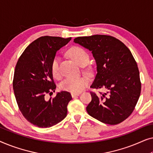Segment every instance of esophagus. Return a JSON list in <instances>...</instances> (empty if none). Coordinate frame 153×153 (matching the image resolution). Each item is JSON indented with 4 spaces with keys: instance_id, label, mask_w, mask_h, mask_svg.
I'll return each instance as SVG.
<instances>
[{
    "instance_id": "1",
    "label": "esophagus",
    "mask_w": 153,
    "mask_h": 153,
    "mask_svg": "<svg viewBox=\"0 0 153 153\" xmlns=\"http://www.w3.org/2000/svg\"><path fill=\"white\" fill-rule=\"evenodd\" d=\"M79 94L80 93H72L71 94V95H72V97H76V96H79Z\"/></svg>"
}]
</instances>
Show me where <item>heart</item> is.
<instances>
[{"label":"heart","instance_id":"b5f03b06","mask_svg":"<svg viewBox=\"0 0 153 153\" xmlns=\"http://www.w3.org/2000/svg\"><path fill=\"white\" fill-rule=\"evenodd\" d=\"M69 55L76 60L81 66H85L90 61V56L86 50L80 47H74L69 50ZM51 71L53 76L56 79L61 77L60 70V58L56 56L53 58L51 65ZM88 79L86 77H68L60 84L62 91L72 93H79L83 91L88 85Z\"/></svg>","mask_w":153,"mask_h":153}]
</instances>
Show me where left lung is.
I'll use <instances>...</instances> for the list:
<instances>
[{"instance_id":"obj_1","label":"left lung","mask_w":153,"mask_h":153,"mask_svg":"<svg viewBox=\"0 0 153 153\" xmlns=\"http://www.w3.org/2000/svg\"><path fill=\"white\" fill-rule=\"evenodd\" d=\"M92 51L97 73L91 88H106L107 93L91 91L88 114L108 125H117L134 109L141 91L139 71L130 50L111 35H95L74 39Z\"/></svg>"}]
</instances>
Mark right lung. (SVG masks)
Wrapping results in <instances>:
<instances>
[{"label": "right lung", "instance_id": "obj_1", "mask_svg": "<svg viewBox=\"0 0 153 153\" xmlns=\"http://www.w3.org/2000/svg\"><path fill=\"white\" fill-rule=\"evenodd\" d=\"M71 37L42 36L30 44L16 62L13 89L16 103L25 118L39 127H50L63 120L72 100L69 92L52 95L56 85L51 65L56 51L67 45Z\"/></svg>", "mask_w": 153, "mask_h": 153}]
</instances>
